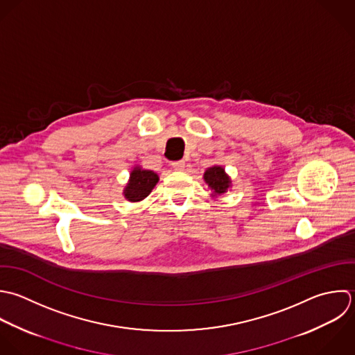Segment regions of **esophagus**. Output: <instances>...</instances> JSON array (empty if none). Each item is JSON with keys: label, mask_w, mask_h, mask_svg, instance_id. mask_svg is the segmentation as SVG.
<instances>
[{"label": "esophagus", "mask_w": 355, "mask_h": 355, "mask_svg": "<svg viewBox=\"0 0 355 355\" xmlns=\"http://www.w3.org/2000/svg\"><path fill=\"white\" fill-rule=\"evenodd\" d=\"M171 166H173V168H174V170L182 171V170L185 168V162H184V160H177V162H173V163H171Z\"/></svg>", "instance_id": "34e87169"}]
</instances>
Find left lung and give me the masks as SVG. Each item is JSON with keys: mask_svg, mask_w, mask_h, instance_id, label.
I'll return each instance as SVG.
<instances>
[{"mask_svg": "<svg viewBox=\"0 0 355 355\" xmlns=\"http://www.w3.org/2000/svg\"><path fill=\"white\" fill-rule=\"evenodd\" d=\"M206 184L211 189L213 196H220L228 191L231 187V178L227 175L221 166H213L205 171L203 175Z\"/></svg>", "mask_w": 355, "mask_h": 355, "instance_id": "obj_1", "label": "left lung"}]
</instances>
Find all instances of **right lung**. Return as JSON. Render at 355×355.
Listing matches in <instances>:
<instances>
[{"mask_svg":"<svg viewBox=\"0 0 355 355\" xmlns=\"http://www.w3.org/2000/svg\"><path fill=\"white\" fill-rule=\"evenodd\" d=\"M159 181V175L152 170H142L139 166L134 167L130 174L128 184L124 188V198L130 202H139L145 199Z\"/></svg>","mask_w":355,"mask_h":355,"instance_id":"obj_1","label":"right lung"}]
</instances>
